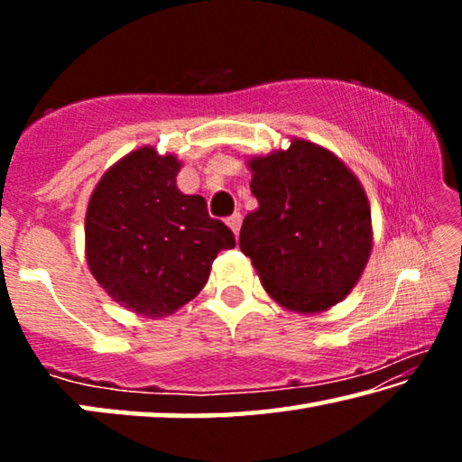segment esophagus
Masks as SVG:
<instances>
[{"label":"esophagus","mask_w":462,"mask_h":462,"mask_svg":"<svg viewBox=\"0 0 462 462\" xmlns=\"http://www.w3.org/2000/svg\"><path fill=\"white\" fill-rule=\"evenodd\" d=\"M226 224H228L230 228H232V232L236 234V236H238V232H240V224H242V216H240L238 212H236V214H232V216L228 217V220H226Z\"/></svg>","instance_id":"1"}]
</instances>
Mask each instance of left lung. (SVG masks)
Instances as JSON below:
<instances>
[{
	"instance_id": "8db88e82",
	"label": "left lung",
	"mask_w": 462,
	"mask_h": 462,
	"mask_svg": "<svg viewBox=\"0 0 462 462\" xmlns=\"http://www.w3.org/2000/svg\"><path fill=\"white\" fill-rule=\"evenodd\" d=\"M259 209L240 228V250L271 297L314 314L344 300L369 261L371 208L358 179L326 148L293 140L250 161Z\"/></svg>"
}]
</instances>
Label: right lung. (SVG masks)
<instances>
[{"label":"right lung","mask_w":462,"mask_h":462,"mask_svg":"<svg viewBox=\"0 0 462 462\" xmlns=\"http://www.w3.org/2000/svg\"><path fill=\"white\" fill-rule=\"evenodd\" d=\"M179 169L173 154L140 148L101 177L85 216L93 277L120 306L146 318L191 301L217 253L236 246L201 195L177 189Z\"/></svg>","instance_id":"obj_1"}]
</instances>
